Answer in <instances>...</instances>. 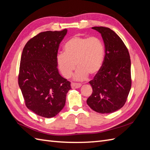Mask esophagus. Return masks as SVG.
<instances>
[{
	"label": "esophagus",
	"mask_w": 150,
	"mask_h": 150,
	"mask_svg": "<svg viewBox=\"0 0 150 150\" xmlns=\"http://www.w3.org/2000/svg\"><path fill=\"white\" fill-rule=\"evenodd\" d=\"M81 84H79V83H72L71 84V86L72 88H75V89H77V88H80L81 87Z\"/></svg>",
	"instance_id": "obj_1"
}]
</instances>
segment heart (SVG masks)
Instances as JSON below:
<instances>
[{
	"label": "heart",
	"mask_w": 150,
	"mask_h": 150,
	"mask_svg": "<svg viewBox=\"0 0 150 150\" xmlns=\"http://www.w3.org/2000/svg\"><path fill=\"white\" fill-rule=\"evenodd\" d=\"M64 52L56 57L57 65L64 77L68 79L73 71L78 69L73 76L76 81H84L88 74L95 75L103 66L105 48L104 44L97 37L74 36L64 46Z\"/></svg>",
	"instance_id": "b5f03b06"
}]
</instances>
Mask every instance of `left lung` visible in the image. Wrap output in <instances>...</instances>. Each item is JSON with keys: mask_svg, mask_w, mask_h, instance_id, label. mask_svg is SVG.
I'll list each match as a JSON object with an SVG mask.
<instances>
[{"mask_svg": "<svg viewBox=\"0 0 150 150\" xmlns=\"http://www.w3.org/2000/svg\"><path fill=\"white\" fill-rule=\"evenodd\" d=\"M100 33L105 46L102 68L90 84L93 89L87 104L100 113H111L125 104L131 89V60L122 39L113 30L93 27Z\"/></svg>", "mask_w": 150, "mask_h": 150, "instance_id": "obj_1", "label": "left lung"}]
</instances>
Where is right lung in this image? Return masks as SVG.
I'll use <instances>...</instances> for the list:
<instances>
[{
  "label": "right lung",
  "mask_w": 150,
  "mask_h": 150,
  "mask_svg": "<svg viewBox=\"0 0 150 150\" xmlns=\"http://www.w3.org/2000/svg\"><path fill=\"white\" fill-rule=\"evenodd\" d=\"M67 31L40 33L22 51L18 86L26 107L40 117L57 115L64 107L66 95L71 89V83L60 75L56 62L59 44Z\"/></svg>",
  "instance_id": "obj_1"
}]
</instances>
